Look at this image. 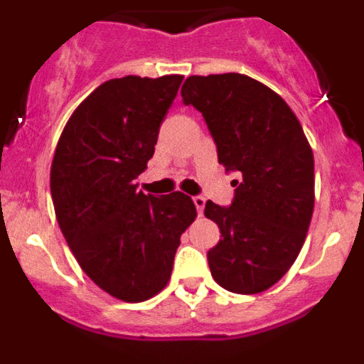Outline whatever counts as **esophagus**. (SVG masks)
I'll return each mask as SVG.
<instances>
[{"mask_svg":"<svg viewBox=\"0 0 364 364\" xmlns=\"http://www.w3.org/2000/svg\"><path fill=\"white\" fill-rule=\"evenodd\" d=\"M193 204H195V208H197L198 215H202V211H204V205H205V198L200 197V195H197V197H193Z\"/></svg>","mask_w":364,"mask_h":364,"instance_id":"34e87169","label":"esophagus"}]
</instances>
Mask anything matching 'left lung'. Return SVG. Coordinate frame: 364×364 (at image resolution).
<instances>
[{"label": "left lung", "mask_w": 364, "mask_h": 364, "mask_svg": "<svg viewBox=\"0 0 364 364\" xmlns=\"http://www.w3.org/2000/svg\"><path fill=\"white\" fill-rule=\"evenodd\" d=\"M182 100L202 112L218 164L239 173L230 208L205 202L218 244L208 252L215 281L228 291L260 294L301 252L314 213V153L284 100L246 74L189 76Z\"/></svg>", "instance_id": "obj_1"}]
</instances>
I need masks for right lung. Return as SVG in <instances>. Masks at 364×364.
Instances as JSON below:
<instances>
[{
    "label": "right lung",
    "instance_id": "obj_1",
    "mask_svg": "<svg viewBox=\"0 0 364 364\" xmlns=\"http://www.w3.org/2000/svg\"><path fill=\"white\" fill-rule=\"evenodd\" d=\"M182 78L102 83L73 112L54 151L50 195L60 230L89 279L125 302L166 288L180 235L197 217L184 193L153 197L134 184Z\"/></svg>",
    "mask_w": 364,
    "mask_h": 364
}]
</instances>
